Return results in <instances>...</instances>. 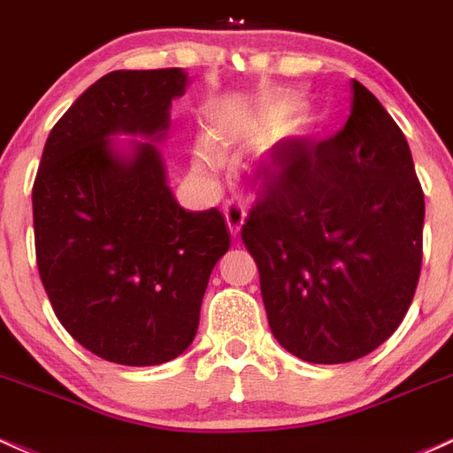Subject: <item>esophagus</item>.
Here are the masks:
<instances>
[{
	"mask_svg": "<svg viewBox=\"0 0 453 453\" xmlns=\"http://www.w3.org/2000/svg\"><path fill=\"white\" fill-rule=\"evenodd\" d=\"M223 215H226V223L227 227H230L232 238L241 236V227L242 223H245V208L236 202H227L226 206H223Z\"/></svg>",
	"mask_w": 453,
	"mask_h": 453,
	"instance_id": "obj_1",
	"label": "esophagus"
}]
</instances>
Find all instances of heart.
Masks as SVG:
<instances>
[{"label": "heart", "instance_id": "1", "mask_svg": "<svg viewBox=\"0 0 453 453\" xmlns=\"http://www.w3.org/2000/svg\"><path fill=\"white\" fill-rule=\"evenodd\" d=\"M303 107L305 103L301 96L281 94L262 103L253 113H215L208 124L206 146L197 148L193 154V176L202 182H211L219 161H223L236 146L280 131L292 118L299 116Z\"/></svg>", "mask_w": 453, "mask_h": 453}]
</instances>
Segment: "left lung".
Masks as SVG:
<instances>
[{
	"label": "left lung",
	"instance_id": "1",
	"mask_svg": "<svg viewBox=\"0 0 453 453\" xmlns=\"http://www.w3.org/2000/svg\"><path fill=\"white\" fill-rule=\"evenodd\" d=\"M337 135L299 142L265 170L241 236L268 325L310 364H348L391 337L421 273L424 191L404 133L352 79Z\"/></svg>",
	"mask_w": 453,
	"mask_h": 453
}]
</instances>
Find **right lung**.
<instances>
[{
	"label": "right lung",
	"mask_w": 453,
	"mask_h": 453,
	"mask_svg": "<svg viewBox=\"0 0 453 453\" xmlns=\"http://www.w3.org/2000/svg\"><path fill=\"white\" fill-rule=\"evenodd\" d=\"M187 73L113 71L92 83L44 143L32 188L38 273L58 320L101 359L158 365L193 342L230 234L217 208L187 212L158 142ZM142 134L117 150L111 134Z\"/></svg>",
	"instance_id": "obj_1"
}]
</instances>
